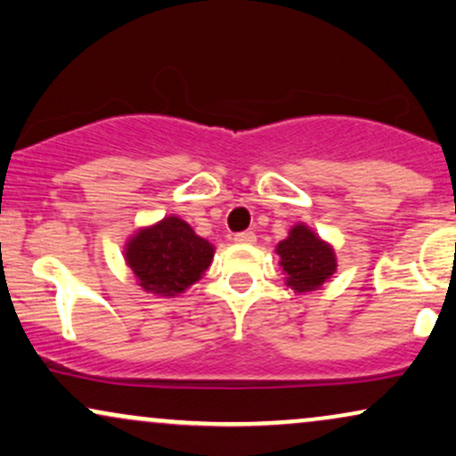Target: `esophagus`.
<instances>
[{
    "instance_id": "34e87169",
    "label": "esophagus",
    "mask_w": 456,
    "mask_h": 456,
    "mask_svg": "<svg viewBox=\"0 0 456 456\" xmlns=\"http://www.w3.org/2000/svg\"><path fill=\"white\" fill-rule=\"evenodd\" d=\"M233 241H238V244H255L256 233L255 232H240L233 235Z\"/></svg>"
}]
</instances>
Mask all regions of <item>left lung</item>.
Instances as JSON below:
<instances>
[{"instance_id": "8db88e82", "label": "left lung", "mask_w": 456, "mask_h": 456, "mask_svg": "<svg viewBox=\"0 0 456 456\" xmlns=\"http://www.w3.org/2000/svg\"><path fill=\"white\" fill-rule=\"evenodd\" d=\"M281 271L286 284L297 292H309L320 288L337 269L332 248L305 224H295L288 238L278 244Z\"/></svg>"}]
</instances>
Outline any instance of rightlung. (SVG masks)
Segmentation results:
<instances>
[{"label":"right lung","instance_id":"add662e5","mask_svg":"<svg viewBox=\"0 0 456 456\" xmlns=\"http://www.w3.org/2000/svg\"><path fill=\"white\" fill-rule=\"evenodd\" d=\"M212 256V244L176 216L138 232L126 248V261L138 284L161 297L181 295L210 267Z\"/></svg>","mask_w":456,"mask_h":456}]
</instances>
